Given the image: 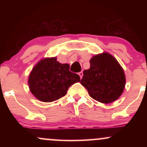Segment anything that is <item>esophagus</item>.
I'll return each mask as SVG.
<instances>
[{
  "mask_svg": "<svg viewBox=\"0 0 147 147\" xmlns=\"http://www.w3.org/2000/svg\"><path fill=\"white\" fill-rule=\"evenodd\" d=\"M79 77H80V78L82 79V77H83V72H79Z\"/></svg>",
  "mask_w": 147,
  "mask_h": 147,
  "instance_id": "1",
  "label": "esophagus"
}]
</instances>
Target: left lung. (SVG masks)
Returning <instances> with one entry per match:
<instances>
[{
	"mask_svg": "<svg viewBox=\"0 0 147 147\" xmlns=\"http://www.w3.org/2000/svg\"><path fill=\"white\" fill-rule=\"evenodd\" d=\"M90 67L83 72L80 83L87 89L92 99L109 104L120 97L125 87L123 68L107 52L95 55L90 60Z\"/></svg>",
	"mask_w": 147,
	"mask_h": 147,
	"instance_id": "8db88e82",
	"label": "left lung"
}]
</instances>
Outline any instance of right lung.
<instances>
[{
    "label": "right lung",
    "instance_id": "obj_1",
    "mask_svg": "<svg viewBox=\"0 0 147 147\" xmlns=\"http://www.w3.org/2000/svg\"><path fill=\"white\" fill-rule=\"evenodd\" d=\"M80 82L77 74L70 71L68 63H60L56 57L38 62L28 77L32 95L43 102H51L66 95L68 88Z\"/></svg>",
    "mask_w": 147,
    "mask_h": 147
}]
</instances>
